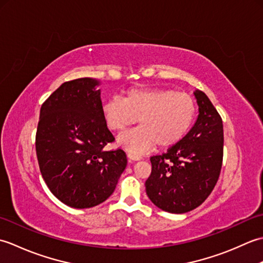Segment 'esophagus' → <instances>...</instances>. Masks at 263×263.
<instances>
[{
  "mask_svg": "<svg viewBox=\"0 0 263 263\" xmlns=\"http://www.w3.org/2000/svg\"><path fill=\"white\" fill-rule=\"evenodd\" d=\"M127 158L130 161H137V160H140L142 157H140V156H138L136 154H132V153H128L127 154Z\"/></svg>",
  "mask_w": 263,
  "mask_h": 263,
  "instance_id": "esophagus-1",
  "label": "esophagus"
}]
</instances>
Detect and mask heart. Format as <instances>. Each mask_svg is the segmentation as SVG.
Instances as JSON below:
<instances>
[{"mask_svg":"<svg viewBox=\"0 0 263 263\" xmlns=\"http://www.w3.org/2000/svg\"><path fill=\"white\" fill-rule=\"evenodd\" d=\"M102 114L110 131L123 132L139 119L141 126L117 139V144L131 153H143L156 144L174 146L186 135L195 117V103L187 93L166 88H135L123 99L110 98Z\"/></svg>","mask_w":263,"mask_h":263,"instance_id":"b5f03b06","label":"heart"}]
</instances>
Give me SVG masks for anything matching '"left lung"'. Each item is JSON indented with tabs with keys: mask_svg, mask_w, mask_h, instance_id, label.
<instances>
[{
	"mask_svg": "<svg viewBox=\"0 0 263 263\" xmlns=\"http://www.w3.org/2000/svg\"><path fill=\"white\" fill-rule=\"evenodd\" d=\"M194 96L199 114L191 130L166 154L150 158L147 195L156 206L172 214H184L202 203L221 170V117L203 91L195 90Z\"/></svg>",
	"mask_w": 263,
	"mask_h": 263,
	"instance_id": "left-lung-1",
	"label": "left lung"
}]
</instances>
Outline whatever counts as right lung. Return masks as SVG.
<instances>
[{
  "mask_svg": "<svg viewBox=\"0 0 263 263\" xmlns=\"http://www.w3.org/2000/svg\"><path fill=\"white\" fill-rule=\"evenodd\" d=\"M100 81L64 82L42 105L36 153L42 176L61 202L77 209L107 200L126 167L122 149L106 152L114 137L102 114Z\"/></svg>",
  "mask_w": 263,
  "mask_h": 263,
  "instance_id": "add662e5",
  "label": "right lung"
}]
</instances>
